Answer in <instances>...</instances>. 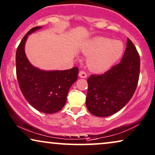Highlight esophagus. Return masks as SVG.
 <instances>
[{"mask_svg":"<svg viewBox=\"0 0 155 155\" xmlns=\"http://www.w3.org/2000/svg\"><path fill=\"white\" fill-rule=\"evenodd\" d=\"M79 77L81 78H87V74H86L85 72L81 70V71H80V73H79Z\"/></svg>","mask_w":155,"mask_h":155,"instance_id":"1","label":"esophagus"}]
</instances>
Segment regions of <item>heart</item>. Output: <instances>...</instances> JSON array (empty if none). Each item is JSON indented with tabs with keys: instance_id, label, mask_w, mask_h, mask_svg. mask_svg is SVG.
Listing matches in <instances>:
<instances>
[{
	"instance_id": "obj_1",
	"label": "heart",
	"mask_w": 155,
	"mask_h": 155,
	"mask_svg": "<svg viewBox=\"0 0 155 155\" xmlns=\"http://www.w3.org/2000/svg\"><path fill=\"white\" fill-rule=\"evenodd\" d=\"M124 51L122 41L104 37L92 38L81 47L82 53L88 56V68L95 73H103L111 68L120 59Z\"/></svg>"
}]
</instances>
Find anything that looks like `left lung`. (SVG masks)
Here are the masks:
<instances>
[{
    "label": "left lung",
    "instance_id": "1",
    "mask_svg": "<svg viewBox=\"0 0 155 155\" xmlns=\"http://www.w3.org/2000/svg\"><path fill=\"white\" fill-rule=\"evenodd\" d=\"M140 59L135 46L129 38L119 64L102 75H92L87 79L86 106L97 117H108L127 104L137 86Z\"/></svg>",
    "mask_w": 155,
    "mask_h": 155
}]
</instances>
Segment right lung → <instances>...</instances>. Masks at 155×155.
Instances as JSON below:
<instances>
[{
  "mask_svg": "<svg viewBox=\"0 0 155 155\" xmlns=\"http://www.w3.org/2000/svg\"><path fill=\"white\" fill-rule=\"evenodd\" d=\"M30 30L19 44L15 55L16 75L19 87L32 107L46 114L55 113L65 106L68 91L78 79V68L66 70H43L28 60L25 45L29 35L41 28Z\"/></svg>",
  "mask_w": 155,
  "mask_h": 155,
  "instance_id": "add662e5",
  "label": "right lung"
}]
</instances>
